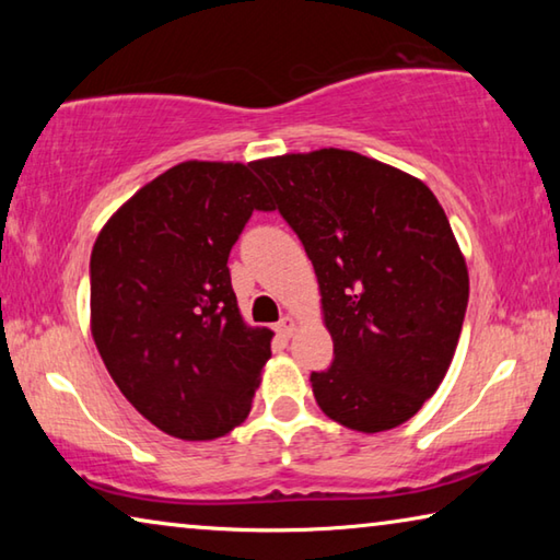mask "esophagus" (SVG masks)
<instances>
[{"label":"esophagus","mask_w":560,"mask_h":560,"mask_svg":"<svg viewBox=\"0 0 560 560\" xmlns=\"http://www.w3.org/2000/svg\"><path fill=\"white\" fill-rule=\"evenodd\" d=\"M293 330H296V320H293L291 316H283L277 324V334L283 338H291Z\"/></svg>","instance_id":"obj_1"}]
</instances>
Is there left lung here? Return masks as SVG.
<instances>
[{"instance_id": "1", "label": "left lung", "mask_w": 560, "mask_h": 560, "mask_svg": "<svg viewBox=\"0 0 560 560\" xmlns=\"http://www.w3.org/2000/svg\"><path fill=\"white\" fill-rule=\"evenodd\" d=\"M273 207L314 264L334 363L311 373L320 410L383 432L420 410L452 363L467 264L420 179L350 150L259 160Z\"/></svg>"}]
</instances>
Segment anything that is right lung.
I'll use <instances>...</instances> for the list:
<instances>
[{
    "label": "right lung",
    "instance_id": "right-lung-1",
    "mask_svg": "<svg viewBox=\"0 0 560 560\" xmlns=\"http://www.w3.org/2000/svg\"><path fill=\"white\" fill-rule=\"evenodd\" d=\"M242 163H179L138 189L91 252V330L120 393L179 440H214L252 410L271 330L236 308L226 259L273 205Z\"/></svg>",
    "mask_w": 560,
    "mask_h": 560
}]
</instances>
